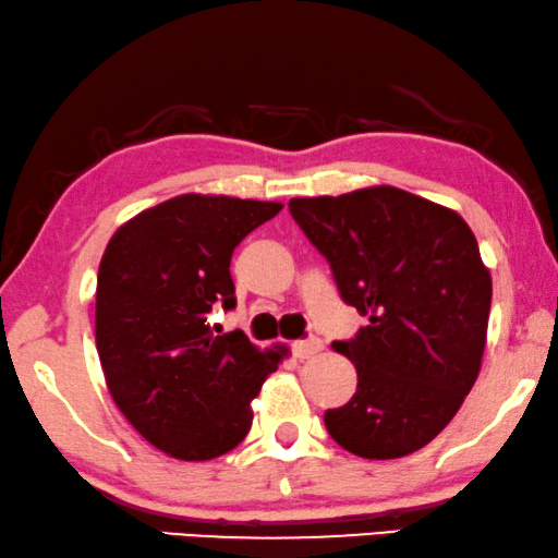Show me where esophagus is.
<instances>
[{
  "label": "esophagus",
  "mask_w": 558,
  "mask_h": 558,
  "mask_svg": "<svg viewBox=\"0 0 558 558\" xmlns=\"http://www.w3.org/2000/svg\"><path fill=\"white\" fill-rule=\"evenodd\" d=\"M320 351H323V340H320V338L295 340V343H293V353H295V359H301V361L313 359V355H318Z\"/></svg>",
  "instance_id": "obj_1"
}]
</instances>
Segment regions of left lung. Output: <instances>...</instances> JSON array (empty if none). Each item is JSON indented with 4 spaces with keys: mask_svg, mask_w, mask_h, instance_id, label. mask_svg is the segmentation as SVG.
Returning <instances> with one entry per match:
<instances>
[{
    "mask_svg": "<svg viewBox=\"0 0 558 558\" xmlns=\"http://www.w3.org/2000/svg\"><path fill=\"white\" fill-rule=\"evenodd\" d=\"M290 215L328 257L340 298L368 326L332 343L359 390L326 413L338 446L361 459H401L444 430L481 371L492 272L451 207L376 185L293 197Z\"/></svg>",
    "mask_w": 558,
    "mask_h": 558,
    "instance_id": "obj_1",
    "label": "left lung"
}]
</instances>
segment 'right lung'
<instances>
[{"label": "right lung", "mask_w": 558, "mask_h": 558, "mask_svg": "<svg viewBox=\"0 0 558 558\" xmlns=\"http://www.w3.org/2000/svg\"><path fill=\"white\" fill-rule=\"evenodd\" d=\"M280 203L187 193L114 230L99 260L95 340L105 384L140 436L178 461L228 453L286 345L215 336V303L235 307L230 257Z\"/></svg>", "instance_id": "1"}]
</instances>
